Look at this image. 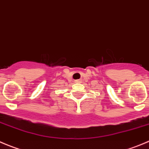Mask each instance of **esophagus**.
Instances as JSON below:
<instances>
[{"instance_id": "esophagus-1", "label": "esophagus", "mask_w": 149, "mask_h": 149, "mask_svg": "<svg viewBox=\"0 0 149 149\" xmlns=\"http://www.w3.org/2000/svg\"><path fill=\"white\" fill-rule=\"evenodd\" d=\"M75 82H76V83H81V79H79V80H76V81H75Z\"/></svg>"}]
</instances>
